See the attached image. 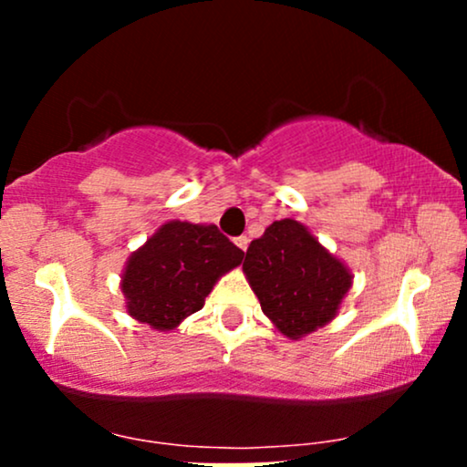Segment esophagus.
Returning <instances> with one entry per match:
<instances>
[{
    "label": "esophagus",
    "mask_w": 467,
    "mask_h": 467,
    "mask_svg": "<svg viewBox=\"0 0 467 467\" xmlns=\"http://www.w3.org/2000/svg\"><path fill=\"white\" fill-rule=\"evenodd\" d=\"M234 244H237L239 245V248L241 250H248V244H250V239L248 237H245V234H244V237H237V239H234Z\"/></svg>",
    "instance_id": "esophagus-1"
}]
</instances>
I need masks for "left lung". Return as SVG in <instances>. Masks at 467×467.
<instances>
[{
    "mask_svg": "<svg viewBox=\"0 0 467 467\" xmlns=\"http://www.w3.org/2000/svg\"><path fill=\"white\" fill-rule=\"evenodd\" d=\"M244 275L278 334L301 340L336 318L353 275L296 219H281L245 252Z\"/></svg>",
    "mask_w": 467,
    "mask_h": 467,
    "instance_id": "8db88e82",
    "label": "left lung"
}]
</instances>
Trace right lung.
I'll list each match as a JSON object with an SVG mask.
<instances>
[{
    "label": "right lung",
    "instance_id": "obj_1",
    "mask_svg": "<svg viewBox=\"0 0 467 467\" xmlns=\"http://www.w3.org/2000/svg\"><path fill=\"white\" fill-rule=\"evenodd\" d=\"M241 261L244 250L215 223L171 219L127 259L120 276L127 314L151 329H175Z\"/></svg>",
    "mask_w": 467,
    "mask_h": 467
}]
</instances>
